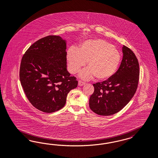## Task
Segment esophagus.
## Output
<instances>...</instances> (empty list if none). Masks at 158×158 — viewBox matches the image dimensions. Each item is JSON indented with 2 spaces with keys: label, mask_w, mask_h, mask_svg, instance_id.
<instances>
[{
  "label": "esophagus",
  "mask_w": 158,
  "mask_h": 158,
  "mask_svg": "<svg viewBox=\"0 0 158 158\" xmlns=\"http://www.w3.org/2000/svg\"><path fill=\"white\" fill-rule=\"evenodd\" d=\"M85 85V83L81 81H78V85L79 86H82Z\"/></svg>",
  "instance_id": "34e87169"
}]
</instances>
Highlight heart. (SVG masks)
<instances>
[{"mask_svg": "<svg viewBox=\"0 0 158 158\" xmlns=\"http://www.w3.org/2000/svg\"><path fill=\"white\" fill-rule=\"evenodd\" d=\"M69 71L76 73L87 62L88 68L80 72L79 76L88 80L95 76L99 81L108 79L115 74L121 60L119 51L108 42L91 39L82 43L77 50L69 48L67 54Z\"/></svg>", "mask_w": 158, "mask_h": 158, "instance_id": "1", "label": "heart"}]
</instances>
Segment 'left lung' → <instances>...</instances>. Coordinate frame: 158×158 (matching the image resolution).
Returning a JSON list of instances; mask_svg holds the SVG:
<instances>
[{"mask_svg":"<svg viewBox=\"0 0 158 158\" xmlns=\"http://www.w3.org/2000/svg\"><path fill=\"white\" fill-rule=\"evenodd\" d=\"M123 58L118 70L106 81L93 84L89 106L102 116L114 115L122 110L134 96L139 83L138 60L129 48L123 45Z\"/></svg>","mask_w":158,"mask_h":158,"instance_id":"obj_1","label":"left lung"}]
</instances>
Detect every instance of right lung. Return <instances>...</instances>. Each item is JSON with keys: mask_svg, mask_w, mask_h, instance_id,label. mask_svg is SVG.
Wrapping results in <instances>:
<instances>
[{"mask_svg": "<svg viewBox=\"0 0 158 158\" xmlns=\"http://www.w3.org/2000/svg\"><path fill=\"white\" fill-rule=\"evenodd\" d=\"M67 42L48 36L32 44L22 58L19 79L32 105L46 113L62 108L68 93L77 86L67 69Z\"/></svg>", "mask_w": 158, "mask_h": 158, "instance_id": "add662e5", "label": "right lung"}]
</instances>
